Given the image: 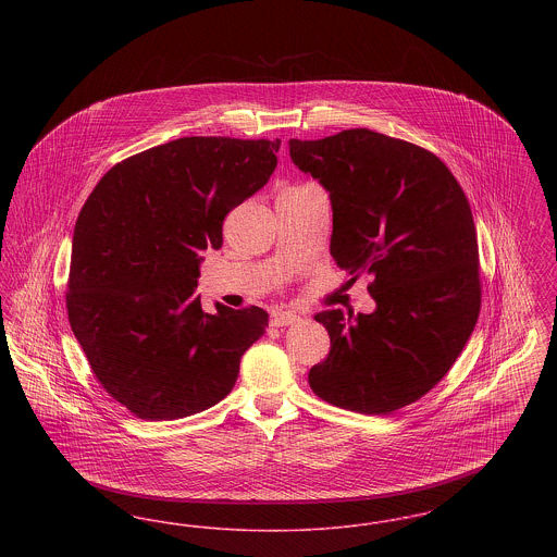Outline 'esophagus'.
<instances>
[{
  "label": "esophagus",
  "mask_w": 557,
  "mask_h": 557,
  "mask_svg": "<svg viewBox=\"0 0 557 557\" xmlns=\"http://www.w3.org/2000/svg\"><path fill=\"white\" fill-rule=\"evenodd\" d=\"M298 315L294 313V311H277L273 319H271V323L275 325V327H284V325H292V323H296L298 321Z\"/></svg>",
  "instance_id": "obj_1"
}]
</instances>
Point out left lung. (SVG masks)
Returning a JSON list of instances; mask_svg holds the SVG:
<instances>
[{"mask_svg":"<svg viewBox=\"0 0 557 557\" xmlns=\"http://www.w3.org/2000/svg\"><path fill=\"white\" fill-rule=\"evenodd\" d=\"M290 159L330 191V255L370 275L375 311H321L327 357L309 371L319 398L388 416L432 391L474 332L480 263L470 202L447 164L370 129L302 141Z\"/></svg>","mask_w":557,"mask_h":557,"instance_id":"obj_1","label":"left lung"}]
</instances>
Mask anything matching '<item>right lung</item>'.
Wrapping results in <instances>:
<instances>
[{
  "instance_id": "add662e5",
  "label": "right lung",
  "mask_w": 557,
  "mask_h": 557,
  "mask_svg": "<svg viewBox=\"0 0 557 557\" xmlns=\"http://www.w3.org/2000/svg\"><path fill=\"white\" fill-rule=\"evenodd\" d=\"M280 139L180 137L114 164L83 205L66 292L71 327L110 397L141 420H180L227 397L265 334L261 307L202 311V250L265 186Z\"/></svg>"
}]
</instances>
